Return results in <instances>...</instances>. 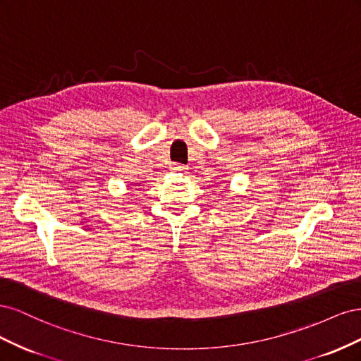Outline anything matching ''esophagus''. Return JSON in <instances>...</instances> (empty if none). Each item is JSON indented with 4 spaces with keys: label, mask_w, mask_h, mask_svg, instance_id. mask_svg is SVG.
<instances>
[{
    "label": "esophagus",
    "mask_w": 361,
    "mask_h": 361,
    "mask_svg": "<svg viewBox=\"0 0 361 361\" xmlns=\"http://www.w3.org/2000/svg\"><path fill=\"white\" fill-rule=\"evenodd\" d=\"M171 170H173L174 173H185V170H187V167L182 166V164H173Z\"/></svg>",
    "instance_id": "obj_1"
}]
</instances>
